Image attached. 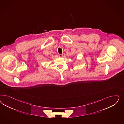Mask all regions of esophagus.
Segmentation results:
<instances>
[{
  "mask_svg": "<svg viewBox=\"0 0 124 124\" xmlns=\"http://www.w3.org/2000/svg\"><path fill=\"white\" fill-rule=\"evenodd\" d=\"M58 56H59L60 57H62L63 56V55H62V54H59V55H58Z\"/></svg>",
  "mask_w": 124,
  "mask_h": 124,
  "instance_id": "34e87169",
  "label": "esophagus"
}]
</instances>
